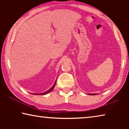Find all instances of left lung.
<instances>
[{"label": "left lung", "mask_w": 129, "mask_h": 129, "mask_svg": "<svg viewBox=\"0 0 129 129\" xmlns=\"http://www.w3.org/2000/svg\"><path fill=\"white\" fill-rule=\"evenodd\" d=\"M90 94V95H96V94Z\"/></svg>", "instance_id": "obj_1"}]
</instances>
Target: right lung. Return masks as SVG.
Listing matches in <instances>:
<instances>
[{
    "label": "right lung",
    "mask_w": 129,
    "mask_h": 129,
    "mask_svg": "<svg viewBox=\"0 0 129 129\" xmlns=\"http://www.w3.org/2000/svg\"><path fill=\"white\" fill-rule=\"evenodd\" d=\"M55 85H56V81H55V82H54V85H53V86H52V88L49 89V90H48V91H47L46 92H45V93H40V94H35V93H34V94H36V95H43V94H45L48 93H49L50 91H51V90H53V88H54V87L55 86ZM32 94H33V93H32Z\"/></svg>",
    "instance_id": "right-lung-1"
}]
</instances>
